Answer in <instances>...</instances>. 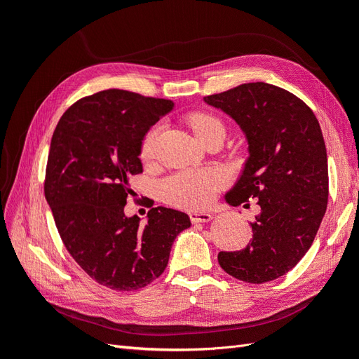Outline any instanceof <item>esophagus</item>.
I'll list each match as a JSON object with an SVG mask.
<instances>
[{"mask_svg":"<svg viewBox=\"0 0 359 359\" xmlns=\"http://www.w3.org/2000/svg\"><path fill=\"white\" fill-rule=\"evenodd\" d=\"M190 220L191 223H208L212 220V215L208 212H191Z\"/></svg>","mask_w":359,"mask_h":359,"instance_id":"esophagus-1","label":"esophagus"}]
</instances>
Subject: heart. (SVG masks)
<instances>
[{"label": "heart", "instance_id": "obj_1", "mask_svg": "<svg viewBox=\"0 0 359 359\" xmlns=\"http://www.w3.org/2000/svg\"><path fill=\"white\" fill-rule=\"evenodd\" d=\"M187 123L193 133L205 140L217 133H226L222 119L210 112H191ZM160 124L151 127L140 144V158L149 161L154 157L160 135ZM226 178L222 172L214 169H190L175 173L161 182V196L168 203L186 210H203L210 206L219 191L224 187Z\"/></svg>", "mask_w": 359, "mask_h": 359}]
</instances>
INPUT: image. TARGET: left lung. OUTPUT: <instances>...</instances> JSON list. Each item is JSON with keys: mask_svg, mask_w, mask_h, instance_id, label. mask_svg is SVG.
<instances>
[{"mask_svg": "<svg viewBox=\"0 0 359 359\" xmlns=\"http://www.w3.org/2000/svg\"><path fill=\"white\" fill-rule=\"evenodd\" d=\"M241 127L248 158L226 194L238 206L257 198L253 240L240 252H220L227 274L266 283L295 266L311 247L328 203V158L318 118L297 95L265 82L203 97ZM248 205V203H245Z\"/></svg>", "mask_w": 359, "mask_h": 359, "instance_id": "obj_1", "label": "left lung"}]
</instances>
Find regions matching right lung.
I'll return each instance as SVG.
<instances>
[{
    "instance_id": "obj_1",
    "label": "right lung",
    "mask_w": 359,
    "mask_h": 359,
    "mask_svg": "<svg viewBox=\"0 0 359 359\" xmlns=\"http://www.w3.org/2000/svg\"><path fill=\"white\" fill-rule=\"evenodd\" d=\"M173 102L124 90L83 97L64 112L50 140L45 196L61 240L97 283L137 290L163 274L187 214L157 206L145 226L127 217L130 178L142 172L140 144Z\"/></svg>"
}]
</instances>
